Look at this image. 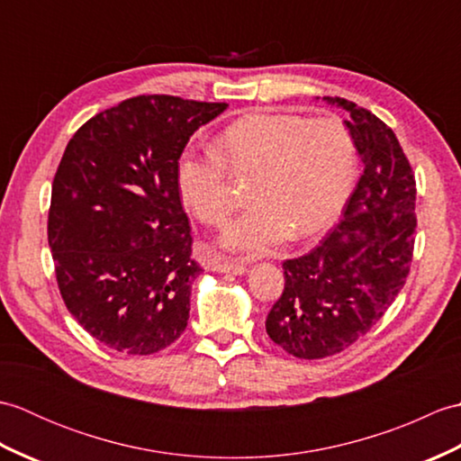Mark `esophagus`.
I'll return each mask as SVG.
<instances>
[{"label": "esophagus", "mask_w": 461, "mask_h": 461, "mask_svg": "<svg viewBox=\"0 0 461 461\" xmlns=\"http://www.w3.org/2000/svg\"><path fill=\"white\" fill-rule=\"evenodd\" d=\"M212 269L218 273H233V276H241V273L248 271V266L243 261L225 258V256H218L212 261Z\"/></svg>", "instance_id": "34e87169"}]
</instances>
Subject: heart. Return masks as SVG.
I'll use <instances>...</instances> for the list:
<instances>
[{
  "instance_id": "b5f03b06",
  "label": "heart",
  "mask_w": 461,
  "mask_h": 461,
  "mask_svg": "<svg viewBox=\"0 0 461 461\" xmlns=\"http://www.w3.org/2000/svg\"><path fill=\"white\" fill-rule=\"evenodd\" d=\"M231 174H256L253 205L223 230L220 241L258 256L337 220L358 174L355 134L337 116L249 113L233 121L213 149L184 152L176 170L182 202L200 221L230 220L238 205Z\"/></svg>"
}]
</instances>
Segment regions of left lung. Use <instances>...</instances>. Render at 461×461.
I'll use <instances>...</instances> for the list:
<instances>
[{
	"mask_svg": "<svg viewBox=\"0 0 461 461\" xmlns=\"http://www.w3.org/2000/svg\"><path fill=\"white\" fill-rule=\"evenodd\" d=\"M365 164L342 218L305 256L283 261L285 287L271 307L269 339L297 358H325L376 325L402 291L416 233V180L396 134L340 96Z\"/></svg>",
	"mask_w": 461,
	"mask_h": 461,
	"instance_id": "obj_1",
	"label": "left lung"
}]
</instances>
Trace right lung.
Here are the masks:
<instances>
[{
    "label": "right lung",
    "instance_id": "right-lung-1",
    "mask_svg": "<svg viewBox=\"0 0 461 461\" xmlns=\"http://www.w3.org/2000/svg\"><path fill=\"white\" fill-rule=\"evenodd\" d=\"M225 103L140 95L86 121L59 162L47 220L68 312L103 345L154 355L190 317L192 228L178 160Z\"/></svg>",
    "mask_w": 461,
    "mask_h": 461
}]
</instances>
